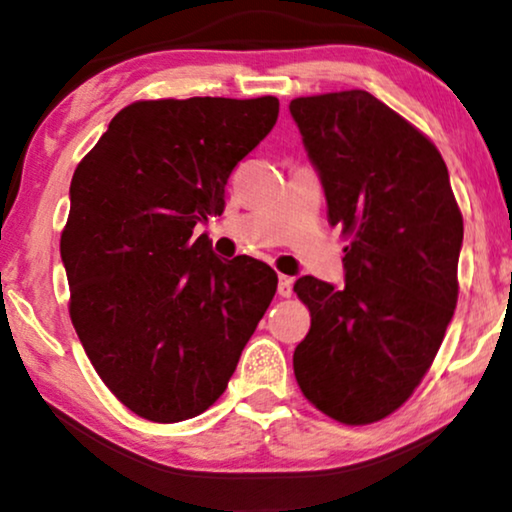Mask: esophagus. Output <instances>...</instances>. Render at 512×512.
Returning <instances> with one entry per match:
<instances>
[{
	"instance_id": "esophagus-1",
	"label": "esophagus",
	"mask_w": 512,
	"mask_h": 512,
	"mask_svg": "<svg viewBox=\"0 0 512 512\" xmlns=\"http://www.w3.org/2000/svg\"><path fill=\"white\" fill-rule=\"evenodd\" d=\"M277 293H279V296H282V298H291V293H293V279L286 277V275L279 277Z\"/></svg>"
}]
</instances>
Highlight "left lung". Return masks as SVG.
Listing matches in <instances>:
<instances>
[{
  "label": "left lung",
  "instance_id": "1",
  "mask_svg": "<svg viewBox=\"0 0 512 512\" xmlns=\"http://www.w3.org/2000/svg\"><path fill=\"white\" fill-rule=\"evenodd\" d=\"M347 240L345 286L300 277L298 387L335 422L389 417L436 359L459 298L464 219L436 144L366 90L289 104Z\"/></svg>",
  "mask_w": 512,
  "mask_h": 512
}]
</instances>
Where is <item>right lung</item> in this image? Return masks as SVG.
Here are the masks:
<instances>
[{"label":"right lung","instance_id":"obj_1","mask_svg":"<svg viewBox=\"0 0 512 512\" xmlns=\"http://www.w3.org/2000/svg\"><path fill=\"white\" fill-rule=\"evenodd\" d=\"M279 100H139L118 111L69 186L60 256L90 363L135 415L174 424L226 391L277 291L256 258L221 261L193 230L221 216L235 165Z\"/></svg>","mask_w":512,"mask_h":512}]
</instances>
